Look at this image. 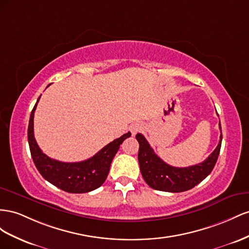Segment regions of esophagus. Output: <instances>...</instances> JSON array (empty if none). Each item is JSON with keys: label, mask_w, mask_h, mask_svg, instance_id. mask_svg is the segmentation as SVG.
I'll use <instances>...</instances> for the list:
<instances>
[{"label": "esophagus", "mask_w": 249, "mask_h": 249, "mask_svg": "<svg viewBox=\"0 0 249 249\" xmlns=\"http://www.w3.org/2000/svg\"><path fill=\"white\" fill-rule=\"evenodd\" d=\"M144 129V125L142 124V123H140V122H137V123H133L131 126H130V131H131V133L133 134H137L138 132H140L141 130H143Z\"/></svg>", "instance_id": "34e87169"}]
</instances>
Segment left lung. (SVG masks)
Here are the masks:
<instances>
[{
    "label": "left lung",
    "mask_w": 249,
    "mask_h": 249,
    "mask_svg": "<svg viewBox=\"0 0 249 249\" xmlns=\"http://www.w3.org/2000/svg\"><path fill=\"white\" fill-rule=\"evenodd\" d=\"M219 128L221 130L220 124ZM136 139L140 144L138 159L141 173L148 186L154 190L179 193L194 188L212 172L220 153L222 133L220 134L218 146L207 160L200 164L186 168H177L166 164L154 153L143 134L138 133Z\"/></svg>",
    "instance_id": "left-lung-1"
}]
</instances>
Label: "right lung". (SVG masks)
Instances as JSON below:
<instances>
[{
	"instance_id": "right-lung-1",
	"label": "right lung",
	"mask_w": 249,
	"mask_h": 249,
	"mask_svg": "<svg viewBox=\"0 0 249 249\" xmlns=\"http://www.w3.org/2000/svg\"><path fill=\"white\" fill-rule=\"evenodd\" d=\"M40 98V97H39ZM31 111L28 126V143L35 167L46 180L68 193H88L101 187L108 175L110 164L120 145L131 136L130 132L113 140L90 159L78 162H63L49 158L40 150L33 132V118L37 103Z\"/></svg>"
}]
</instances>
